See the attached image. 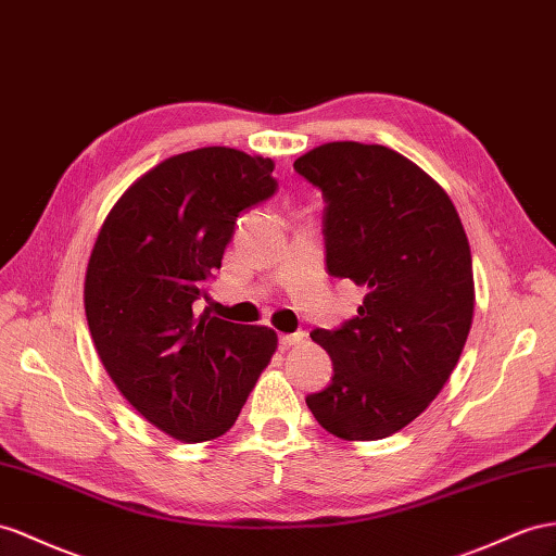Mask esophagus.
Here are the masks:
<instances>
[{
    "label": "esophagus",
    "mask_w": 556,
    "mask_h": 556,
    "mask_svg": "<svg viewBox=\"0 0 556 556\" xmlns=\"http://www.w3.org/2000/svg\"><path fill=\"white\" fill-rule=\"evenodd\" d=\"M307 340V333L305 331H298V333H283V336H279V343H281V348H298V345H303Z\"/></svg>",
    "instance_id": "34e87169"
}]
</instances>
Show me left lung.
Masks as SVG:
<instances>
[{"instance_id":"1","label":"left lung","mask_w":556,"mask_h":556,"mask_svg":"<svg viewBox=\"0 0 556 556\" xmlns=\"http://www.w3.org/2000/svg\"><path fill=\"white\" fill-rule=\"evenodd\" d=\"M293 168L326 199L329 275L366 289L357 317L309 333L333 378L307 408L338 439H386L432 404L460 359L475 317L467 235L444 188L386 146L324 142Z\"/></svg>"}]
</instances>
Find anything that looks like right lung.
<instances>
[{
  "label": "right lung",
  "mask_w": 556,
  "mask_h": 556,
  "mask_svg": "<svg viewBox=\"0 0 556 556\" xmlns=\"http://www.w3.org/2000/svg\"><path fill=\"white\" fill-rule=\"evenodd\" d=\"M269 156L174 154L129 185L96 237L84 309L98 357L138 414L185 444L218 439L277 350L267 326L194 315L235 220L273 197Z\"/></svg>",
  "instance_id": "add662e5"
}]
</instances>
